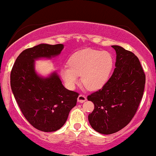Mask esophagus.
I'll return each mask as SVG.
<instances>
[{
	"mask_svg": "<svg viewBox=\"0 0 156 156\" xmlns=\"http://www.w3.org/2000/svg\"><path fill=\"white\" fill-rule=\"evenodd\" d=\"M77 101H79V102H80V103L84 102V101H86V97L85 96V95H80L78 96Z\"/></svg>",
	"mask_w": 156,
	"mask_h": 156,
	"instance_id": "esophagus-1",
	"label": "esophagus"
}]
</instances>
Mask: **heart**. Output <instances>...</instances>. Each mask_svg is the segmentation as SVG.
Returning <instances> with one entry per match:
<instances>
[{
	"label": "heart",
	"mask_w": 156,
	"mask_h": 156,
	"mask_svg": "<svg viewBox=\"0 0 156 156\" xmlns=\"http://www.w3.org/2000/svg\"><path fill=\"white\" fill-rule=\"evenodd\" d=\"M113 66L112 54L105 51L86 48L71 55L69 66L61 69V74L70 87L74 86L80 76L85 87L89 90H96L107 83Z\"/></svg>",
	"instance_id": "1"
}]
</instances>
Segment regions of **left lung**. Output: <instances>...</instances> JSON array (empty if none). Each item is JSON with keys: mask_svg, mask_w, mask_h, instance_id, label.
<instances>
[{"mask_svg": "<svg viewBox=\"0 0 156 156\" xmlns=\"http://www.w3.org/2000/svg\"><path fill=\"white\" fill-rule=\"evenodd\" d=\"M115 69L101 89L87 96L95 105L88 119L92 128L102 134L121 130L136 113L144 92L146 75L138 58L118 45Z\"/></svg>", "mask_w": 156, "mask_h": 156, "instance_id": "obj_1", "label": "left lung"}]
</instances>
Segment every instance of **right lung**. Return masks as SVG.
Returning a JSON list of instances; mask_svg holds the SVG:
<instances>
[{
  "label": "right lung",
  "mask_w": 156,
  "mask_h": 156,
  "mask_svg": "<svg viewBox=\"0 0 156 156\" xmlns=\"http://www.w3.org/2000/svg\"><path fill=\"white\" fill-rule=\"evenodd\" d=\"M63 48L62 44H40L26 49L10 73L12 92L23 115L32 127L43 132L62 127L77 101L78 92L66 89L56 73L43 78L35 72V59L57 56Z\"/></svg>",
  "instance_id": "add662e5"
}]
</instances>
